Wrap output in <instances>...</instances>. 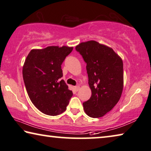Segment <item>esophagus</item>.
Returning <instances> with one entry per match:
<instances>
[{
    "mask_svg": "<svg viewBox=\"0 0 151 151\" xmlns=\"http://www.w3.org/2000/svg\"><path fill=\"white\" fill-rule=\"evenodd\" d=\"M79 89H80V87L78 86V85H77V86H75V89L76 91H78V90H79Z\"/></svg>",
    "mask_w": 151,
    "mask_h": 151,
    "instance_id": "esophagus-1",
    "label": "esophagus"
}]
</instances>
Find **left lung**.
Wrapping results in <instances>:
<instances>
[{
  "label": "left lung",
  "instance_id": "obj_1",
  "mask_svg": "<svg viewBox=\"0 0 151 151\" xmlns=\"http://www.w3.org/2000/svg\"><path fill=\"white\" fill-rule=\"evenodd\" d=\"M87 63L88 83L91 96L83 103V109L90 117L99 118L113 109L123 89V60L111 47L96 40L76 45Z\"/></svg>",
  "mask_w": 151,
  "mask_h": 151
}]
</instances>
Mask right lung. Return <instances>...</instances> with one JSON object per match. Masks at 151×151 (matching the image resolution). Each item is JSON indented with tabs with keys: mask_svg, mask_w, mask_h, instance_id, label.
Returning a JSON list of instances; mask_svg holds the SVG:
<instances>
[{
	"mask_svg": "<svg viewBox=\"0 0 151 151\" xmlns=\"http://www.w3.org/2000/svg\"><path fill=\"white\" fill-rule=\"evenodd\" d=\"M73 47L33 49L24 62L22 74L32 104L42 113L55 116L66 110L73 91L64 80L61 65Z\"/></svg>",
	"mask_w": 151,
	"mask_h": 151,
	"instance_id": "obj_1",
	"label": "right lung"
}]
</instances>
